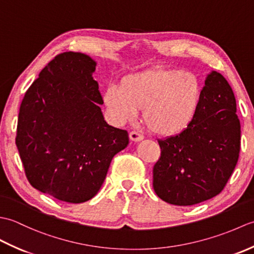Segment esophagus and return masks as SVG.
I'll return each instance as SVG.
<instances>
[{
    "label": "esophagus",
    "instance_id": "obj_1",
    "mask_svg": "<svg viewBox=\"0 0 254 254\" xmlns=\"http://www.w3.org/2000/svg\"><path fill=\"white\" fill-rule=\"evenodd\" d=\"M128 136H130V139L132 142H141L142 139L144 138V136L142 135V134H139L138 132H130V134H128Z\"/></svg>",
    "mask_w": 254,
    "mask_h": 254
}]
</instances>
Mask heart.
I'll return each mask as SVG.
<instances>
[{
  "mask_svg": "<svg viewBox=\"0 0 254 254\" xmlns=\"http://www.w3.org/2000/svg\"><path fill=\"white\" fill-rule=\"evenodd\" d=\"M102 99L118 126L133 122L138 110L153 134L178 136L192 126L202 99V82L195 73L178 68H150L123 76L110 85Z\"/></svg>",
  "mask_w": 254,
  "mask_h": 254,
  "instance_id": "heart-1",
  "label": "heart"
}]
</instances>
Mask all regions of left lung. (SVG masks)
<instances>
[{
    "label": "left lung",
    "instance_id": "1",
    "mask_svg": "<svg viewBox=\"0 0 254 254\" xmlns=\"http://www.w3.org/2000/svg\"><path fill=\"white\" fill-rule=\"evenodd\" d=\"M192 126L159 139L160 157L153 187L163 201L189 206L216 196L235 169L240 150V121L234 91L216 71L207 74Z\"/></svg>",
    "mask_w": 254,
    "mask_h": 254
}]
</instances>
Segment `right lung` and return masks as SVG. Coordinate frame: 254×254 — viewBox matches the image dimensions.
I'll return each mask as SVG.
<instances>
[{
    "instance_id": "add662e5",
    "label": "right lung",
    "mask_w": 254,
    "mask_h": 254,
    "mask_svg": "<svg viewBox=\"0 0 254 254\" xmlns=\"http://www.w3.org/2000/svg\"><path fill=\"white\" fill-rule=\"evenodd\" d=\"M97 63L79 52L57 56L21 101L16 146L30 185L67 203L93 198L127 132L109 126L93 77Z\"/></svg>"
}]
</instances>
